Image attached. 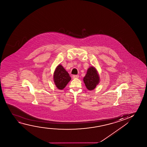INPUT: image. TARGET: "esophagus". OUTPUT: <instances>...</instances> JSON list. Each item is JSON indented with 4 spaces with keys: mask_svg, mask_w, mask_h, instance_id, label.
Wrapping results in <instances>:
<instances>
[{
    "mask_svg": "<svg viewBox=\"0 0 147 147\" xmlns=\"http://www.w3.org/2000/svg\"><path fill=\"white\" fill-rule=\"evenodd\" d=\"M79 77V75H73L72 78L73 79L78 78Z\"/></svg>",
    "mask_w": 147,
    "mask_h": 147,
    "instance_id": "1",
    "label": "esophagus"
}]
</instances>
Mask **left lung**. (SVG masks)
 I'll list each match as a JSON object with an SVG mask.
<instances>
[{
    "label": "left lung",
    "mask_w": 147,
    "mask_h": 147,
    "mask_svg": "<svg viewBox=\"0 0 147 147\" xmlns=\"http://www.w3.org/2000/svg\"><path fill=\"white\" fill-rule=\"evenodd\" d=\"M83 81L88 90H92L96 88L100 82V78L95 67L91 66L88 69Z\"/></svg>",
    "instance_id": "1"
}]
</instances>
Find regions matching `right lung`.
Masks as SVG:
<instances>
[{
    "label": "right lung",
    "instance_id": "right-lung-1",
    "mask_svg": "<svg viewBox=\"0 0 147 147\" xmlns=\"http://www.w3.org/2000/svg\"><path fill=\"white\" fill-rule=\"evenodd\" d=\"M53 79L55 84L57 88L63 90L66 86L67 84L71 80V78L64 67L61 65L59 64L55 69Z\"/></svg>",
    "mask_w": 147,
    "mask_h": 147
}]
</instances>
